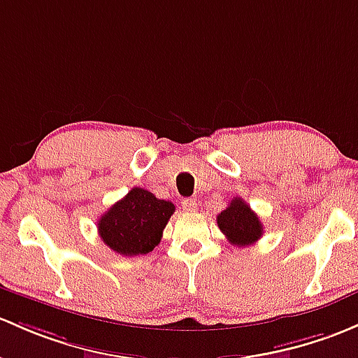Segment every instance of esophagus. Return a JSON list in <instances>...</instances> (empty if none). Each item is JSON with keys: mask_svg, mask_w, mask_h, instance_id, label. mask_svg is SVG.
<instances>
[{"mask_svg": "<svg viewBox=\"0 0 358 358\" xmlns=\"http://www.w3.org/2000/svg\"><path fill=\"white\" fill-rule=\"evenodd\" d=\"M182 208L185 213H195V210H197V201H195V199H185V201L182 202Z\"/></svg>", "mask_w": 358, "mask_h": 358, "instance_id": "esophagus-1", "label": "esophagus"}]
</instances>
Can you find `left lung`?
<instances>
[{
    "instance_id": "8db88e82",
    "label": "left lung",
    "mask_w": 358,
    "mask_h": 358,
    "mask_svg": "<svg viewBox=\"0 0 358 358\" xmlns=\"http://www.w3.org/2000/svg\"><path fill=\"white\" fill-rule=\"evenodd\" d=\"M217 227L229 243L236 247L252 245L262 236V224L257 214L240 197L231 199L229 206L217 214Z\"/></svg>"
}]
</instances>
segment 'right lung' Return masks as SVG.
<instances>
[{"label": "right lung", "mask_w": 358, "mask_h": 358, "mask_svg": "<svg viewBox=\"0 0 358 358\" xmlns=\"http://www.w3.org/2000/svg\"><path fill=\"white\" fill-rule=\"evenodd\" d=\"M175 213L169 201L149 190L134 187L97 221V231L111 250L120 255L149 254L161 242L163 229Z\"/></svg>", "instance_id": "1"}]
</instances>
